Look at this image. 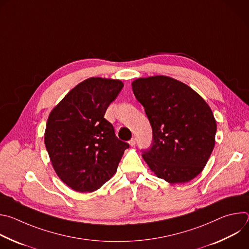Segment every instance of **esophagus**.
Returning <instances> with one entry per match:
<instances>
[{"mask_svg": "<svg viewBox=\"0 0 249 249\" xmlns=\"http://www.w3.org/2000/svg\"><path fill=\"white\" fill-rule=\"evenodd\" d=\"M129 144H130V146H135V144H136V139H135V138H132V139L129 141Z\"/></svg>", "mask_w": 249, "mask_h": 249, "instance_id": "34e87169", "label": "esophagus"}]
</instances>
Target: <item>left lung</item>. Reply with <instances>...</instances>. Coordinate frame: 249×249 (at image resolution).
<instances>
[{
    "instance_id": "8db88e82",
    "label": "left lung",
    "mask_w": 249,
    "mask_h": 249,
    "mask_svg": "<svg viewBox=\"0 0 249 249\" xmlns=\"http://www.w3.org/2000/svg\"><path fill=\"white\" fill-rule=\"evenodd\" d=\"M153 130L152 144L142 150L158 177L185 183L203 170L215 147L216 120L206 101L185 84L165 76L133 82Z\"/></svg>"
}]
</instances>
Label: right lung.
<instances>
[{"mask_svg":"<svg viewBox=\"0 0 249 249\" xmlns=\"http://www.w3.org/2000/svg\"><path fill=\"white\" fill-rule=\"evenodd\" d=\"M123 87L118 80L88 79L48 117L44 142L52 165L60 179L78 192L94 191L108 181L129 148L104 118Z\"/></svg>","mask_w":249,"mask_h":249,"instance_id":"right-lung-1","label":"right lung"}]
</instances>
